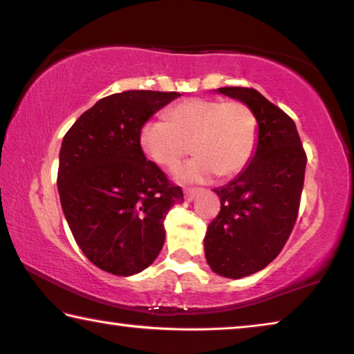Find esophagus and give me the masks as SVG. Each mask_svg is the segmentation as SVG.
I'll use <instances>...</instances> for the list:
<instances>
[{
	"label": "esophagus",
	"instance_id": "esophagus-1",
	"mask_svg": "<svg viewBox=\"0 0 354 354\" xmlns=\"http://www.w3.org/2000/svg\"><path fill=\"white\" fill-rule=\"evenodd\" d=\"M200 192V189H186V192H184V198L187 201H192L195 198V195Z\"/></svg>",
	"mask_w": 354,
	"mask_h": 354
}]
</instances>
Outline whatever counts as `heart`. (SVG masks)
<instances>
[{
    "mask_svg": "<svg viewBox=\"0 0 354 354\" xmlns=\"http://www.w3.org/2000/svg\"><path fill=\"white\" fill-rule=\"evenodd\" d=\"M138 143L154 164L171 168L184 156H195L173 173L179 183H206L217 173L232 178L250 162L258 143V121L239 100L192 97L168 111V122L149 120L140 129Z\"/></svg>",
    "mask_w": 354,
    "mask_h": 354,
    "instance_id": "heart-1",
    "label": "heart"
}]
</instances>
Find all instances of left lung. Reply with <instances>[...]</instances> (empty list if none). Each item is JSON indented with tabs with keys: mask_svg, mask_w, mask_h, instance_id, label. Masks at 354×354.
Listing matches in <instances>:
<instances>
[{
	"mask_svg": "<svg viewBox=\"0 0 354 354\" xmlns=\"http://www.w3.org/2000/svg\"><path fill=\"white\" fill-rule=\"evenodd\" d=\"M214 93L249 105L258 121V143L248 167L214 189L221 212L206 230L205 257L216 274L248 277L266 268L298 217L306 153L293 120L257 89L230 86Z\"/></svg>",
	"mask_w": 354,
	"mask_h": 354,
	"instance_id": "1",
	"label": "left lung"
}]
</instances>
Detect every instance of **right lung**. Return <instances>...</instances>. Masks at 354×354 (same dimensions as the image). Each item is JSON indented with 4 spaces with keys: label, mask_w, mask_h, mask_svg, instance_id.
I'll return each instance as SVG.
<instances>
[{
    "label": "right lung",
    "mask_w": 354,
    "mask_h": 354,
    "mask_svg": "<svg viewBox=\"0 0 354 354\" xmlns=\"http://www.w3.org/2000/svg\"><path fill=\"white\" fill-rule=\"evenodd\" d=\"M179 93L129 91L97 100L74 122L59 151L58 194L75 243L113 276L142 272L160 254L164 221L181 187L147 160L140 129Z\"/></svg>",
    "instance_id": "1"
}]
</instances>
